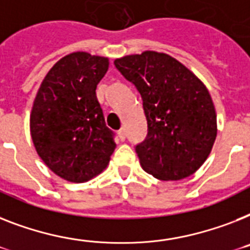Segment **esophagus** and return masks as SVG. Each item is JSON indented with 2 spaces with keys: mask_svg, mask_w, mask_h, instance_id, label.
I'll return each instance as SVG.
<instances>
[{
  "mask_svg": "<svg viewBox=\"0 0 250 250\" xmlns=\"http://www.w3.org/2000/svg\"><path fill=\"white\" fill-rule=\"evenodd\" d=\"M118 137L122 140V141H125V128L119 129V131H118Z\"/></svg>",
  "mask_w": 250,
  "mask_h": 250,
  "instance_id": "34e87169",
  "label": "esophagus"
}]
</instances>
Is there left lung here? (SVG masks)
Returning <instances> with one entry per match:
<instances>
[{"mask_svg":"<svg viewBox=\"0 0 250 250\" xmlns=\"http://www.w3.org/2000/svg\"><path fill=\"white\" fill-rule=\"evenodd\" d=\"M114 65L143 97L147 136L136 153L144 171L162 181L195 173L217 136L216 109L206 84L164 52L127 55Z\"/></svg>","mask_w":250,"mask_h":250,"instance_id":"1","label":"left lung"}]
</instances>
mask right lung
<instances>
[{
	"label": "right lung",
	"instance_id": "obj_1",
	"mask_svg": "<svg viewBox=\"0 0 250 250\" xmlns=\"http://www.w3.org/2000/svg\"><path fill=\"white\" fill-rule=\"evenodd\" d=\"M109 59L66 55L41 83L30 111V136L40 158L69 182H86L107 167L115 149L96 97Z\"/></svg>",
	"mask_w": 250,
	"mask_h": 250
}]
</instances>
